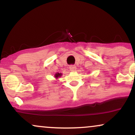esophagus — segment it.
<instances>
[{"instance_id":"esophagus-1","label":"esophagus","mask_w":135,"mask_h":135,"mask_svg":"<svg viewBox=\"0 0 135 135\" xmlns=\"http://www.w3.org/2000/svg\"><path fill=\"white\" fill-rule=\"evenodd\" d=\"M76 66L75 65H71L70 66V71H74L76 70Z\"/></svg>"}]
</instances>
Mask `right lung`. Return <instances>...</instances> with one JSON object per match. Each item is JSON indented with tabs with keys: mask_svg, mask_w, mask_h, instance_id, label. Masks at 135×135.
<instances>
[{
	"mask_svg": "<svg viewBox=\"0 0 135 135\" xmlns=\"http://www.w3.org/2000/svg\"><path fill=\"white\" fill-rule=\"evenodd\" d=\"M61 75H62V74H61V73H56V74L55 75V77L56 78H58V77H60Z\"/></svg>",
	"mask_w": 135,
	"mask_h": 135,
	"instance_id": "obj_1",
	"label": "right lung"
}]
</instances>
